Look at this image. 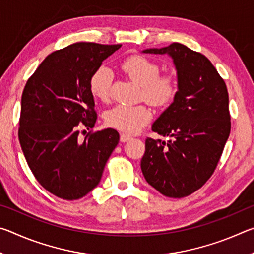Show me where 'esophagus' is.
<instances>
[{
    "label": "esophagus",
    "mask_w": 254,
    "mask_h": 254,
    "mask_svg": "<svg viewBox=\"0 0 254 254\" xmlns=\"http://www.w3.org/2000/svg\"><path fill=\"white\" fill-rule=\"evenodd\" d=\"M131 139H132V136L127 134V133H122V134L120 135V141H121V142H127V141Z\"/></svg>",
    "instance_id": "34e87169"
}]
</instances>
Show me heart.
I'll list each match as a JSON object with an SVG mask.
<instances>
[{"instance_id":"obj_1","label":"heart","mask_w":254,"mask_h":254,"mask_svg":"<svg viewBox=\"0 0 254 254\" xmlns=\"http://www.w3.org/2000/svg\"><path fill=\"white\" fill-rule=\"evenodd\" d=\"M121 68L130 78L141 85V98L154 107L169 105L177 93V78L173 72H160L156 62L140 55H133L123 60ZM112 72L106 67H101L91 78V92L96 100L107 102L111 97ZM151 119V111L144 104H120L107 112L105 123L110 127L126 133L141 130Z\"/></svg>"}]
</instances>
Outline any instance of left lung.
Wrapping results in <instances>:
<instances>
[{
    "label": "left lung",
    "mask_w": 254,
    "mask_h": 254,
    "mask_svg": "<svg viewBox=\"0 0 254 254\" xmlns=\"http://www.w3.org/2000/svg\"><path fill=\"white\" fill-rule=\"evenodd\" d=\"M143 53L169 55L177 69L174 102L152 124L168 142L145 140L141 170L148 184L171 198L195 192L210 178L231 132L224 79L204 55L178 42Z\"/></svg>",
    "instance_id": "obj_1"
}]
</instances>
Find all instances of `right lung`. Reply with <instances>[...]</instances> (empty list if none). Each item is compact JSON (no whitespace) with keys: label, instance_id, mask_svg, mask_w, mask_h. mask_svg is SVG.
Segmentation results:
<instances>
[{"label":"right lung","instance_id":"1","mask_svg":"<svg viewBox=\"0 0 254 254\" xmlns=\"http://www.w3.org/2000/svg\"><path fill=\"white\" fill-rule=\"evenodd\" d=\"M121 45L76 42L47 56L24 86L19 141L29 168L59 198L79 199L95 188L120 140L118 131H89L97 114L91 78Z\"/></svg>","mask_w":254,"mask_h":254}]
</instances>
